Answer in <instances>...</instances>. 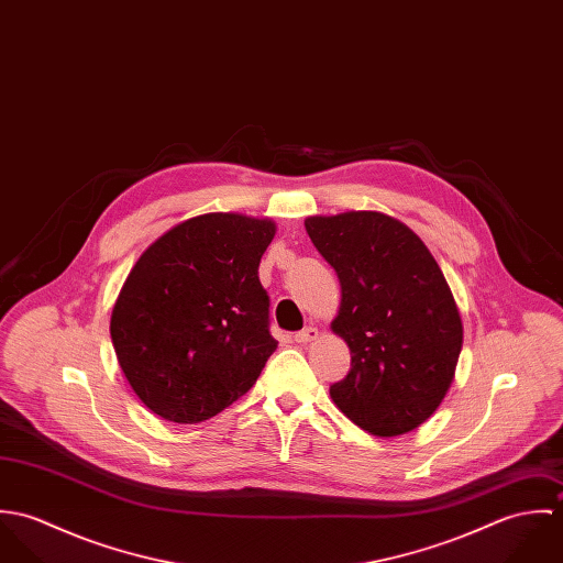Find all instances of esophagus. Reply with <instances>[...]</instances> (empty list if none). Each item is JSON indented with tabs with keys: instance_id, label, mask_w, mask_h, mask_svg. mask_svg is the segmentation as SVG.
Instances as JSON below:
<instances>
[{
	"instance_id": "obj_1",
	"label": "esophagus",
	"mask_w": 563,
	"mask_h": 563,
	"mask_svg": "<svg viewBox=\"0 0 563 563\" xmlns=\"http://www.w3.org/2000/svg\"><path fill=\"white\" fill-rule=\"evenodd\" d=\"M317 338H319V329H317V327H312V324L295 333V342H299V344H308V342H314Z\"/></svg>"
}]
</instances>
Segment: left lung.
Returning a JSON list of instances; mask_svg holds the SVG:
<instances>
[{"label": "left lung", "mask_w": 563, "mask_h": 563, "mask_svg": "<svg viewBox=\"0 0 563 563\" xmlns=\"http://www.w3.org/2000/svg\"><path fill=\"white\" fill-rule=\"evenodd\" d=\"M306 230L340 279L331 329L351 349V371L329 388L331 399L373 435L413 431L446 397L464 342L438 262L382 212L308 217Z\"/></svg>", "instance_id": "1"}]
</instances>
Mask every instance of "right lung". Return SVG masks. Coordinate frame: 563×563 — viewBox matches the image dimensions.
<instances>
[{
  "instance_id": "add662e5",
  "label": "right lung",
  "mask_w": 563,
  "mask_h": 563,
  "mask_svg": "<svg viewBox=\"0 0 563 563\" xmlns=\"http://www.w3.org/2000/svg\"><path fill=\"white\" fill-rule=\"evenodd\" d=\"M271 219L210 212L170 228L132 266L110 335L136 397L195 424L239 401L277 349L257 266Z\"/></svg>"
}]
</instances>
